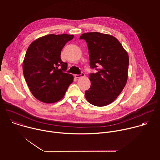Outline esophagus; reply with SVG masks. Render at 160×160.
Here are the masks:
<instances>
[{
    "mask_svg": "<svg viewBox=\"0 0 160 160\" xmlns=\"http://www.w3.org/2000/svg\"><path fill=\"white\" fill-rule=\"evenodd\" d=\"M83 77H85V74L83 73H82L80 75H75V77L76 78H79Z\"/></svg>",
    "mask_w": 160,
    "mask_h": 160,
    "instance_id": "1",
    "label": "esophagus"
}]
</instances>
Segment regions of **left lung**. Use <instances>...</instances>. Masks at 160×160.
I'll return each instance as SVG.
<instances>
[{
    "label": "left lung",
    "instance_id": "obj_1",
    "mask_svg": "<svg viewBox=\"0 0 160 160\" xmlns=\"http://www.w3.org/2000/svg\"><path fill=\"white\" fill-rule=\"evenodd\" d=\"M86 41L90 68L97 73L89 75L91 85L85 91L87 101L104 106L115 101L124 88L127 78L129 58L120 42L112 35L99 32L83 33Z\"/></svg>",
    "mask_w": 160,
    "mask_h": 160
}]
</instances>
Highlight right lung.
<instances>
[{
  "instance_id": "obj_1",
  "label": "right lung",
  "mask_w": 160,
  "mask_h": 160,
  "mask_svg": "<svg viewBox=\"0 0 160 160\" xmlns=\"http://www.w3.org/2000/svg\"><path fill=\"white\" fill-rule=\"evenodd\" d=\"M73 37L68 34H50L29 45L22 71L32 94L38 100L45 103L59 101L73 82V76L64 73L68 64L61 61V52Z\"/></svg>"
}]
</instances>
